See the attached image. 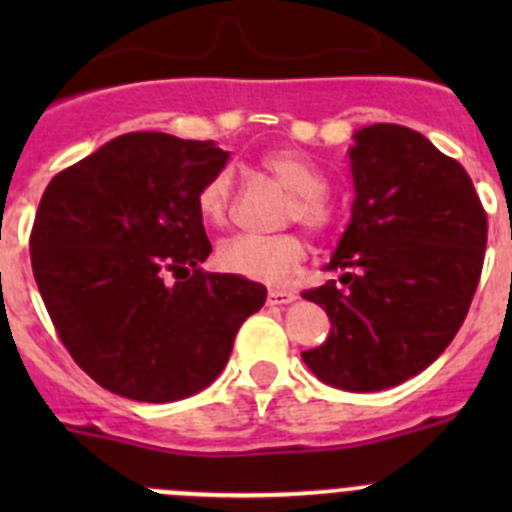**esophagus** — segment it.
I'll use <instances>...</instances> for the list:
<instances>
[{"instance_id": "34e87169", "label": "esophagus", "mask_w": 512, "mask_h": 512, "mask_svg": "<svg viewBox=\"0 0 512 512\" xmlns=\"http://www.w3.org/2000/svg\"><path fill=\"white\" fill-rule=\"evenodd\" d=\"M294 294L292 292H282V289H270V294H267V304H272V307H282V304H289L294 302Z\"/></svg>"}]
</instances>
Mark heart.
<instances>
[{"label": "heart", "mask_w": 512, "mask_h": 512, "mask_svg": "<svg viewBox=\"0 0 512 512\" xmlns=\"http://www.w3.org/2000/svg\"><path fill=\"white\" fill-rule=\"evenodd\" d=\"M262 168L292 193L285 205V220H297L307 230L322 232L332 225V205H329L327 185L322 173L314 163L299 151H270L260 160ZM200 215L205 223L225 227L232 220L235 210V188H232V173L220 168L210 175L198 190ZM307 260V245L294 232H282L272 237L237 235L225 240L218 247V265L232 275L247 277V280L265 282V285H285L289 277Z\"/></svg>", "instance_id": "b5f03b06"}]
</instances>
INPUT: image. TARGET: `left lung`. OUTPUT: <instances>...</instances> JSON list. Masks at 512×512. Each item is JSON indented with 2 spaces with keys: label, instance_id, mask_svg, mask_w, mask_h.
<instances>
[{
  "label": "left lung",
  "instance_id": "8db88e82",
  "mask_svg": "<svg viewBox=\"0 0 512 512\" xmlns=\"http://www.w3.org/2000/svg\"><path fill=\"white\" fill-rule=\"evenodd\" d=\"M349 160L352 223L327 265L342 277L302 292L332 332L302 359L324 384L381 391L453 342L483 270L488 218L466 168L411 128H361Z\"/></svg>",
  "mask_w": 512,
  "mask_h": 512
}]
</instances>
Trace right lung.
Segmentation results:
<instances>
[{
  "label": "right lung",
  "mask_w": 512,
  "mask_h": 512,
  "mask_svg": "<svg viewBox=\"0 0 512 512\" xmlns=\"http://www.w3.org/2000/svg\"><path fill=\"white\" fill-rule=\"evenodd\" d=\"M213 141L126 133L51 178L29 252L61 344L103 389L188 399L218 379L267 289L200 270L213 252L198 190L225 168Z\"/></svg>",
  "instance_id": "right-lung-1"
}]
</instances>
